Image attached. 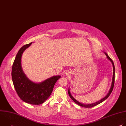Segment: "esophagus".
Listing matches in <instances>:
<instances>
[{"label": "esophagus", "mask_w": 126, "mask_h": 126, "mask_svg": "<svg viewBox=\"0 0 126 126\" xmlns=\"http://www.w3.org/2000/svg\"><path fill=\"white\" fill-rule=\"evenodd\" d=\"M66 75H69V72H67V73H66Z\"/></svg>", "instance_id": "1"}]
</instances>
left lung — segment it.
Segmentation results:
<instances>
[{"label": "left lung", "mask_w": 126, "mask_h": 126, "mask_svg": "<svg viewBox=\"0 0 126 126\" xmlns=\"http://www.w3.org/2000/svg\"><path fill=\"white\" fill-rule=\"evenodd\" d=\"M102 52H104V53L106 55V56H107V58L108 59L110 62L111 63H112V65H113V78H112V84H111V87H110V89L109 90V92L108 93V94H107V95L104 97L103 98H102V99H101L100 100L98 101H97L95 103H91V104H83V103H80V102L78 101L77 100H76L74 97L73 96L71 95V93L70 92V89L69 88L68 89V94L70 96V97L71 98V99L76 104H78V105L81 106V107H85V108H91V107H94L100 103H101L102 102H103V101H104L106 99H107L109 97V96L110 95L111 93H112V91H113V88H114V82H115V66H114V62L113 61H112V60L110 58V57L108 56V55L107 54V53L103 51H102Z\"/></svg>", "instance_id": "1"}]
</instances>
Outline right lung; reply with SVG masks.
Wrapping results in <instances>:
<instances>
[{
    "mask_svg": "<svg viewBox=\"0 0 126 126\" xmlns=\"http://www.w3.org/2000/svg\"><path fill=\"white\" fill-rule=\"evenodd\" d=\"M31 44L23 46L18 52L12 65V79L15 90L22 101L32 105H40L50 96L61 76H52L39 83L34 82L27 77L22 68L21 58L24 51Z\"/></svg>",
    "mask_w": 126,
    "mask_h": 126,
    "instance_id": "add662e5",
    "label": "right lung"
}]
</instances>
